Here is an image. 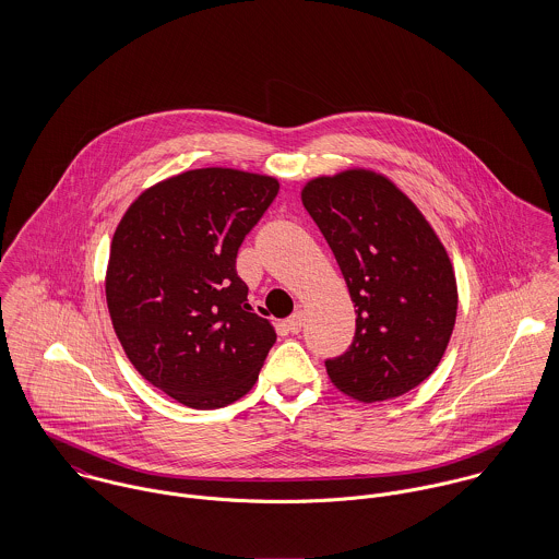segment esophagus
Instances as JSON below:
<instances>
[{"label": "esophagus", "mask_w": 559, "mask_h": 559, "mask_svg": "<svg viewBox=\"0 0 559 559\" xmlns=\"http://www.w3.org/2000/svg\"><path fill=\"white\" fill-rule=\"evenodd\" d=\"M286 326L290 333H299L304 326V312H295L290 319L286 320Z\"/></svg>", "instance_id": "34e87169"}]
</instances>
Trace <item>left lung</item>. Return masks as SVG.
I'll return each mask as SVG.
<instances>
[{"label": "left lung", "instance_id": "1", "mask_svg": "<svg viewBox=\"0 0 559 559\" xmlns=\"http://www.w3.org/2000/svg\"><path fill=\"white\" fill-rule=\"evenodd\" d=\"M301 200L355 304V337L326 359L331 383L361 402L399 399L439 366L459 308L445 247L399 187L368 169L310 180Z\"/></svg>", "mask_w": 559, "mask_h": 559}]
</instances>
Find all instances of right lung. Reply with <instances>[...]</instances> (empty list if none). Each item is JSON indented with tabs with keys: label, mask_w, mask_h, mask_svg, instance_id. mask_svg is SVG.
<instances>
[{
	"label": "right lung",
	"mask_w": 559,
	"mask_h": 559,
	"mask_svg": "<svg viewBox=\"0 0 559 559\" xmlns=\"http://www.w3.org/2000/svg\"><path fill=\"white\" fill-rule=\"evenodd\" d=\"M280 191L271 176L202 167L146 189L111 240L105 295L135 370L191 408L245 396L275 344L247 304L240 242Z\"/></svg>",
	"instance_id": "add662e5"
}]
</instances>
